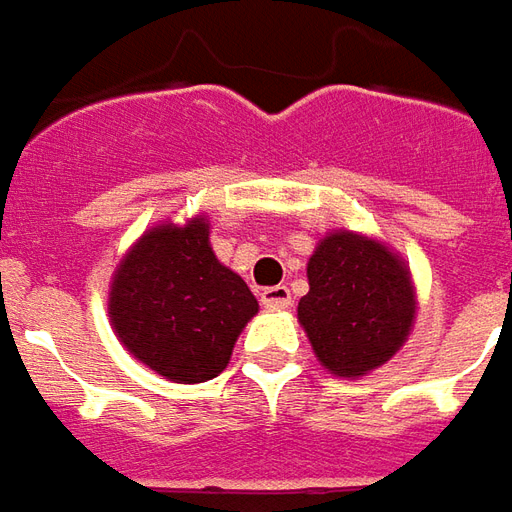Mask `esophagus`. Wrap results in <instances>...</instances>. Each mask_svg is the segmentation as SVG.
Returning a JSON list of instances; mask_svg holds the SVG:
<instances>
[{
	"label": "esophagus",
	"instance_id": "34e87169",
	"mask_svg": "<svg viewBox=\"0 0 512 512\" xmlns=\"http://www.w3.org/2000/svg\"><path fill=\"white\" fill-rule=\"evenodd\" d=\"M262 303L267 308H289L292 306V292L289 286H267L262 292Z\"/></svg>",
	"mask_w": 512,
	"mask_h": 512
}]
</instances>
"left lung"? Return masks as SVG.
Returning <instances> with one entry per match:
<instances>
[{
    "label": "left lung",
    "instance_id": "obj_1",
    "mask_svg": "<svg viewBox=\"0 0 512 512\" xmlns=\"http://www.w3.org/2000/svg\"><path fill=\"white\" fill-rule=\"evenodd\" d=\"M413 308L405 264L375 239L339 231L308 259V295L300 297L297 320L325 369L355 378L400 350Z\"/></svg>",
    "mask_w": 512,
    "mask_h": 512
}]
</instances>
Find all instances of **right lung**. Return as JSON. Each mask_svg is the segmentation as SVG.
<instances>
[{"label": "right lung", "instance_id": "obj_1", "mask_svg": "<svg viewBox=\"0 0 512 512\" xmlns=\"http://www.w3.org/2000/svg\"><path fill=\"white\" fill-rule=\"evenodd\" d=\"M256 311L248 284L215 259L204 217L148 231L126 253L110 292L126 350L179 383L217 378Z\"/></svg>", "mask_w": 512, "mask_h": 512}]
</instances>
